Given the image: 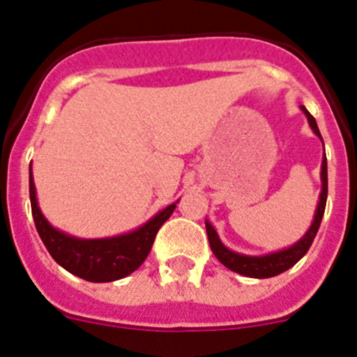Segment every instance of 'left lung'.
<instances>
[{"label":"left lung","instance_id":"left-lung-1","mask_svg":"<svg viewBox=\"0 0 357 357\" xmlns=\"http://www.w3.org/2000/svg\"><path fill=\"white\" fill-rule=\"evenodd\" d=\"M301 110L306 115L310 128L313 130V133L322 140V135H320L319 126H317V121H314L313 115L306 110L304 107H301ZM324 144V140H322ZM320 181H322V190H320L319 202H317V210L313 215V222L307 227L306 233L301 236L295 243H291L290 247H284V249L274 250V252H266V255H243V252H236V250L229 249L222 243L220 236H218L217 229L211 226L210 220H206V233L208 240H210V247L213 250V255L217 256V259L222 263L224 266H227L229 271L236 272L240 275H245V278H256V279H266L274 278V275L282 274L284 271L291 268L298 259L303 258L310 250L311 243H313L314 236H317V231H319L320 222H322L324 210H326V201H327V158L326 153L322 156V165H320Z\"/></svg>","mask_w":357,"mask_h":357}]
</instances>
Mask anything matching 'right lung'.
<instances>
[{
	"mask_svg": "<svg viewBox=\"0 0 357 357\" xmlns=\"http://www.w3.org/2000/svg\"><path fill=\"white\" fill-rule=\"evenodd\" d=\"M30 201L31 215L38 236L46 245L51 258L73 275L91 282H112L135 272L149 255L155 236L167 218L171 217L179 199L155 213L149 220L128 233L107 238H79L60 231L44 217L38 206L37 188L30 163Z\"/></svg>",
	"mask_w": 357,
	"mask_h": 357,
	"instance_id": "add662e5",
	"label": "right lung"
}]
</instances>
